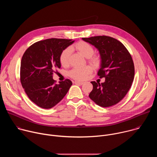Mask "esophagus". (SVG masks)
I'll return each instance as SVG.
<instances>
[{
	"label": "esophagus",
	"mask_w": 157,
	"mask_h": 157,
	"mask_svg": "<svg viewBox=\"0 0 157 157\" xmlns=\"http://www.w3.org/2000/svg\"><path fill=\"white\" fill-rule=\"evenodd\" d=\"M75 84H78V85H82V84H84V82H82V81H75Z\"/></svg>",
	"instance_id": "esophagus-1"
}]
</instances>
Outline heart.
<instances>
[{
  "mask_svg": "<svg viewBox=\"0 0 157 157\" xmlns=\"http://www.w3.org/2000/svg\"><path fill=\"white\" fill-rule=\"evenodd\" d=\"M75 48L82 56L87 58L88 61L91 64L94 66H98L99 64L100 58L97 56L93 55L94 54V49L91 44L84 41H79L75 44ZM71 54V48L70 47L66 48L61 52L59 55V62L62 66H66L68 65ZM92 71L91 67L87 66L83 68H75L69 72L68 75L71 78L81 81L86 79Z\"/></svg>",
  "mask_w": 157,
  "mask_h": 157,
  "instance_id": "1",
  "label": "heart"
}]
</instances>
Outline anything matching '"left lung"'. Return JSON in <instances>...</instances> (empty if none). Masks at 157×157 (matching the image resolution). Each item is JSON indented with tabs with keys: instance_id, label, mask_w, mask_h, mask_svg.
<instances>
[{
	"instance_id": "1",
	"label": "left lung",
	"mask_w": 157,
	"mask_h": 157,
	"mask_svg": "<svg viewBox=\"0 0 157 157\" xmlns=\"http://www.w3.org/2000/svg\"><path fill=\"white\" fill-rule=\"evenodd\" d=\"M82 39L98 50L101 63L98 75L105 78L101 84L91 82L93 89L89 97L103 107L117 104L128 93L135 75L130 53L121 41L113 37L96 36Z\"/></svg>"
}]
</instances>
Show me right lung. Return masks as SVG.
Here are the masks:
<instances>
[{"instance_id": "obj_1", "label": "right lung", "mask_w": 157, "mask_h": 157, "mask_svg": "<svg viewBox=\"0 0 157 157\" xmlns=\"http://www.w3.org/2000/svg\"><path fill=\"white\" fill-rule=\"evenodd\" d=\"M74 41L60 38L39 41L32 44L22 56L21 86L29 99L40 107L52 108L63 99L71 86L73 83L68 79L55 84L53 75L61 68V52Z\"/></svg>"}]
</instances>
